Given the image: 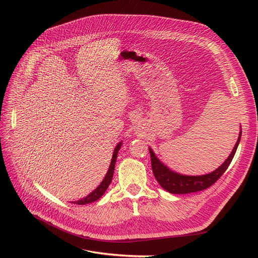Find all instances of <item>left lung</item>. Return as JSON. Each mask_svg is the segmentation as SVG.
Masks as SVG:
<instances>
[{
	"instance_id": "obj_1",
	"label": "left lung",
	"mask_w": 258,
	"mask_h": 258,
	"mask_svg": "<svg viewBox=\"0 0 258 258\" xmlns=\"http://www.w3.org/2000/svg\"><path fill=\"white\" fill-rule=\"evenodd\" d=\"M241 137V130L238 135V139L233 147L231 154L226 159L224 163L212 172L202 174V175H186L181 174L177 171L169 169L164 163H162L160 159L155 155L151 147H148L152 160V168L156 180L162 188L172 195H185L204 190L218 181L223 173L227 170L228 166L236 153L237 146L239 144Z\"/></svg>"
}]
</instances>
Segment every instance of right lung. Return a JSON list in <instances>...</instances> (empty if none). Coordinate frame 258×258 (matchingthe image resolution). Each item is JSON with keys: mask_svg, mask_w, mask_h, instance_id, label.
I'll list each match as a JSON object with an SVG mask.
<instances>
[{"mask_svg": "<svg viewBox=\"0 0 258 258\" xmlns=\"http://www.w3.org/2000/svg\"><path fill=\"white\" fill-rule=\"evenodd\" d=\"M121 145H122V141H120L114 150V153H113V157H112V161H111V164H110V167H108V170L106 172V174L104 175V179L102 180V182L99 184V186L94 189V190L89 195L87 196L86 198L84 199H80L78 201H75V202H72L74 203V204L76 205H86V204H90V203H93L95 201L99 200L102 195L105 192V190L107 189L108 185L111 184L112 182V179H113V174H114V170H115V164H116V159H117V156H118V152L121 148Z\"/></svg>", "mask_w": 258, "mask_h": 258, "instance_id": "right-lung-1", "label": "right lung"}]
</instances>
